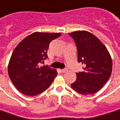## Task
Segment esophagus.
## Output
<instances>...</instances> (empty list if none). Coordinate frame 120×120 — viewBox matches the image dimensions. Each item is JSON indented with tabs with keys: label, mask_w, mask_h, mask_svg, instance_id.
<instances>
[{
	"label": "esophagus",
	"mask_w": 120,
	"mask_h": 120,
	"mask_svg": "<svg viewBox=\"0 0 120 120\" xmlns=\"http://www.w3.org/2000/svg\"><path fill=\"white\" fill-rule=\"evenodd\" d=\"M61 71H62L63 73H65V72L67 71V68H65V69H63L62 70H61Z\"/></svg>",
	"instance_id": "1"
}]
</instances>
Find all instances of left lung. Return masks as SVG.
Listing matches in <instances>:
<instances>
[{"label":"left lung","mask_w":120,"mask_h":120,"mask_svg":"<svg viewBox=\"0 0 120 120\" xmlns=\"http://www.w3.org/2000/svg\"><path fill=\"white\" fill-rule=\"evenodd\" d=\"M77 49V61L83 65V71L71 87L82 95L94 94L108 81L112 71V61L108 49L100 40L87 31L69 33Z\"/></svg>","instance_id":"1"}]
</instances>
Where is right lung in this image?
I'll use <instances>...</instances> for the list:
<instances>
[{"instance_id": "add662e5", "label": "right lung", "mask_w": 120, "mask_h": 120, "mask_svg": "<svg viewBox=\"0 0 120 120\" xmlns=\"http://www.w3.org/2000/svg\"><path fill=\"white\" fill-rule=\"evenodd\" d=\"M61 35L34 33L25 38L13 51L8 72L12 83L22 94L35 96L52 83L57 72L48 65H40L47 58L50 43Z\"/></svg>"}]
</instances>
